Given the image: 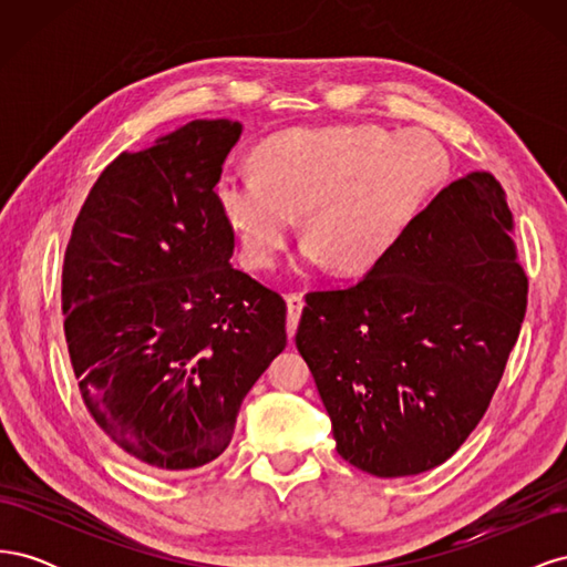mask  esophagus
I'll list each match as a JSON object with an SVG mask.
<instances>
[{
    "label": "esophagus",
    "instance_id": "1",
    "mask_svg": "<svg viewBox=\"0 0 567 567\" xmlns=\"http://www.w3.org/2000/svg\"><path fill=\"white\" fill-rule=\"evenodd\" d=\"M302 296L300 293H288L286 296V312H288V323H286V331H288V340H293L296 331H298V321H300V312H302Z\"/></svg>",
    "mask_w": 567,
    "mask_h": 567
}]
</instances>
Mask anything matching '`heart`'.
Masks as SVG:
<instances>
[{"label":"heart","instance_id":"1","mask_svg":"<svg viewBox=\"0 0 567 567\" xmlns=\"http://www.w3.org/2000/svg\"><path fill=\"white\" fill-rule=\"evenodd\" d=\"M252 163L255 173H225L215 188L244 262L271 269L302 217V257L342 277L379 265L450 169L433 136L373 125L290 127L267 136Z\"/></svg>","mask_w":567,"mask_h":567}]
</instances>
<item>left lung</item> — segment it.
Returning <instances> with one entry per match:
<instances>
[{"label":"left lung","mask_w":567,"mask_h":567,"mask_svg":"<svg viewBox=\"0 0 567 567\" xmlns=\"http://www.w3.org/2000/svg\"><path fill=\"white\" fill-rule=\"evenodd\" d=\"M511 234L502 184L471 173L357 286L305 296L296 346L354 468L425 473L485 416L527 307Z\"/></svg>","instance_id":"obj_1"}]
</instances>
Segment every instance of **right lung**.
I'll return each mask as SVG.
<instances>
[{
    "label": "right lung",
    "instance_id": "right-lung-1",
    "mask_svg": "<svg viewBox=\"0 0 567 567\" xmlns=\"http://www.w3.org/2000/svg\"><path fill=\"white\" fill-rule=\"evenodd\" d=\"M244 125L192 120L101 173L63 260L82 400L120 450L186 473L229 447L238 409L286 348V302L231 267L215 186Z\"/></svg>",
    "mask_w": 567,
    "mask_h": 567
}]
</instances>
